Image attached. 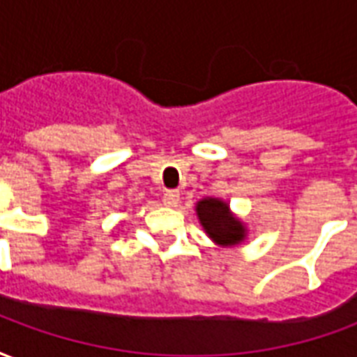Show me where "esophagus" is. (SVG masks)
Segmentation results:
<instances>
[{"mask_svg": "<svg viewBox=\"0 0 357 357\" xmlns=\"http://www.w3.org/2000/svg\"><path fill=\"white\" fill-rule=\"evenodd\" d=\"M162 202L166 206H176L179 202V193L178 191H166L162 197Z\"/></svg>", "mask_w": 357, "mask_h": 357, "instance_id": "34e87169", "label": "esophagus"}]
</instances>
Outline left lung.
<instances>
[{"instance_id": "8db88e82", "label": "left lung", "mask_w": 357, "mask_h": 357, "mask_svg": "<svg viewBox=\"0 0 357 357\" xmlns=\"http://www.w3.org/2000/svg\"><path fill=\"white\" fill-rule=\"evenodd\" d=\"M197 214L202 227L218 245L231 247L245 239V227L239 220L231 216L229 206L225 202L218 199H204L197 204Z\"/></svg>"}]
</instances>
